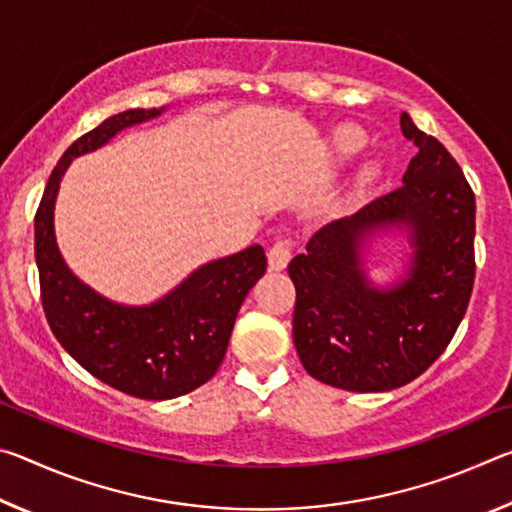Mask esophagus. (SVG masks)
<instances>
[{"mask_svg": "<svg viewBox=\"0 0 512 512\" xmlns=\"http://www.w3.org/2000/svg\"><path fill=\"white\" fill-rule=\"evenodd\" d=\"M291 259V241L287 237H277L273 246L268 248V268L271 271H282Z\"/></svg>", "mask_w": 512, "mask_h": 512, "instance_id": "1", "label": "esophagus"}]
</instances>
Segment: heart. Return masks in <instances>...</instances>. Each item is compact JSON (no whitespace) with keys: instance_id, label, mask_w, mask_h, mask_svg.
I'll use <instances>...</instances> for the list:
<instances>
[{"instance_id":"b5f03b06","label":"heart","mask_w":512,"mask_h":512,"mask_svg":"<svg viewBox=\"0 0 512 512\" xmlns=\"http://www.w3.org/2000/svg\"><path fill=\"white\" fill-rule=\"evenodd\" d=\"M334 146L341 155H354L357 151H361L363 146H366V135H363V131H359V128H354V126H343L336 131ZM372 173H375V169H368L366 178H370Z\"/></svg>"}]
</instances>
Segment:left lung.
<instances>
[{"label":"left lung","mask_w":512,"mask_h":512,"mask_svg":"<svg viewBox=\"0 0 512 512\" xmlns=\"http://www.w3.org/2000/svg\"><path fill=\"white\" fill-rule=\"evenodd\" d=\"M418 146L402 187L332 221L296 255L293 343L311 377L357 393L393 391L420 377L454 339L474 287L476 203L458 162L402 112ZM384 227L410 232L407 277L377 290L360 264L366 236Z\"/></svg>","instance_id":"8db88e82"}]
</instances>
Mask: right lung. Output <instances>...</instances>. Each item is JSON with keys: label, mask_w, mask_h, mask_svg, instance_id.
<instances>
[{"label": "right lung", "mask_w": 512, "mask_h": 512, "mask_svg": "<svg viewBox=\"0 0 512 512\" xmlns=\"http://www.w3.org/2000/svg\"><path fill=\"white\" fill-rule=\"evenodd\" d=\"M162 110L119 112L79 137L51 171L36 212V264L51 332L90 375L140 400H171L214 377L241 302L266 271L264 248L250 246L201 266L153 305L126 307L67 268L54 235V203L69 162Z\"/></svg>", "instance_id": "add662e5"}]
</instances>
